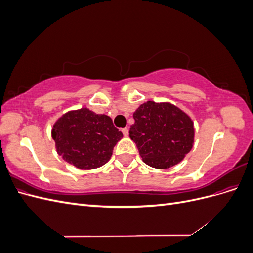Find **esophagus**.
Segmentation results:
<instances>
[{
  "mask_svg": "<svg viewBox=\"0 0 253 253\" xmlns=\"http://www.w3.org/2000/svg\"><path fill=\"white\" fill-rule=\"evenodd\" d=\"M122 134H124V136H127L128 135V128L127 127H125V128H122Z\"/></svg>",
  "mask_w": 253,
  "mask_h": 253,
  "instance_id": "1",
  "label": "esophagus"
}]
</instances>
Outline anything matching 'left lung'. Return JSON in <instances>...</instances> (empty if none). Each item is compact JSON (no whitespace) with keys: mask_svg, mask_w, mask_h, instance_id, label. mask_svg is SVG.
I'll list each match as a JSON object with an SVG mask.
<instances>
[{"mask_svg":"<svg viewBox=\"0 0 253 253\" xmlns=\"http://www.w3.org/2000/svg\"><path fill=\"white\" fill-rule=\"evenodd\" d=\"M133 117L129 137L143 163L156 169L179 164L194 143V124L187 113L170 102L147 101Z\"/></svg>","mask_w":253,"mask_h":253,"instance_id":"1","label":"left lung"}]
</instances>
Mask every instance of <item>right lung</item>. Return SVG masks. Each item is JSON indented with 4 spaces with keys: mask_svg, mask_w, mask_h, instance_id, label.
I'll return each instance as SVG.
<instances>
[{
    "mask_svg": "<svg viewBox=\"0 0 253 253\" xmlns=\"http://www.w3.org/2000/svg\"><path fill=\"white\" fill-rule=\"evenodd\" d=\"M122 136L111 117L87 108L66 112L51 129L58 154L81 170L97 169L108 163Z\"/></svg>",
    "mask_w": 253,
    "mask_h": 253,
    "instance_id": "1",
    "label": "right lung"
}]
</instances>
